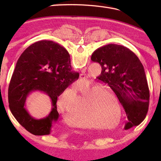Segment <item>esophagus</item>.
Segmentation results:
<instances>
[{"instance_id": "esophagus-1", "label": "esophagus", "mask_w": 161, "mask_h": 161, "mask_svg": "<svg viewBox=\"0 0 161 161\" xmlns=\"http://www.w3.org/2000/svg\"><path fill=\"white\" fill-rule=\"evenodd\" d=\"M85 80V77L83 76V75H81L80 76V82H82V81H84Z\"/></svg>"}]
</instances>
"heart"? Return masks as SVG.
Returning <instances> with one entry per match:
<instances>
[{"label":"heart","mask_w":161,"mask_h":161,"mask_svg":"<svg viewBox=\"0 0 161 161\" xmlns=\"http://www.w3.org/2000/svg\"><path fill=\"white\" fill-rule=\"evenodd\" d=\"M101 90L104 91V88L95 86L90 81L75 84L73 88H68L60 95L57 102L58 111L64 115L70 114L71 118L81 126H90L93 125V120L88 105L97 124L110 127L109 125L115 119L113 106L117 108V102L107 97ZM76 98L77 102L74 105Z\"/></svg>","instance_id":"obj_1"}]
</instances>
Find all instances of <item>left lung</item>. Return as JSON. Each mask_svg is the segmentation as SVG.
<instances>
[{
    "label": "left lung",
    "mask_w": 161,
    "mask_h": 161,
    "mask_svg": "<svg viewBox=\"0 0 161 161\" xmlns=\"http://www.w3.org/2000/svg\"><path fill=\"white\" fill-rule=\"evenodd\" d=\"M91 60L100 64L97 77L117 96L126 114L129 129L144 120L148 111L149 90L144 67L127 47L108 44L93 53Z\"/></svg>",
    "instance_id": "left-lung-1"
}]
</instances>
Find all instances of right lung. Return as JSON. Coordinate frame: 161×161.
I'll list each match as a JSON object with an SVG mask.
<instances>
[{
	"label": "right lung",
	"instance_id": "obj_1",
	"mask_svg": "<svg viewBox=\"0 0 161 161\" xmlns=\"http://www.w3.org/2000/svg\"><path fill=\"white\" fill-rule=\"evenodd\" d=\"M71 69L68 51L52 41L36 42L21 54L9 83L8 101L14 117L27 131L36 136L50 134L59 115L57 97L80 75ZM35 90L46 93L52 101V111L45 119H33L24 107L26 97Z\"/></svg>",
	"mask_w": 161,
	"mask_h": 161
}]
</instances>
